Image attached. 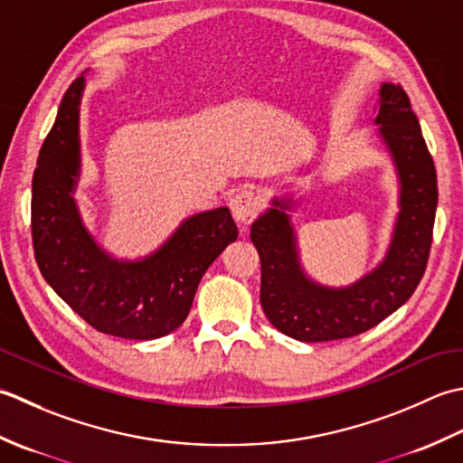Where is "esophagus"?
<instances>
[{
    "instance_id": "1",
    "label": "esophagus",
    "mask_w": 463,
    "mask_h": 463,
    "mask_svg": "<svg viewBox=\"0 0 463 463\" xmlns=\"http://www.w3.org/2000/svg\"><path fill=\"white\" fill-rule=\"evenodd\" d=\"M230 207L233 220L245 228V225H250L253 222V218H256L260 212V197L251 190H243L232 197Z\"/></svg>"
}]
</instances>
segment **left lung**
<instances>
[{
  "mask_svg": "<svg viewBox=\"0 0 463 463\" xmlns=\"http://www.w3.org/2000/svg\"><path fill=\"white\" fill-rule=\"evenodd\" d=\"M373 108L377 137L398 179V213L382 261L347 286L319 284L299 256L294 195H273L251 223L261 260L260 301L273 327L298 342H332L377 326L416 291L426 271L438 207V177L402 86L382 83Z\"/></svg>",
  "mask_w": 463,
  "mask_h": 463,
  "instance_id": "8db88e82",
  "label": "left lung"
}]
</instances>
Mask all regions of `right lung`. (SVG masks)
Segmentation results:
<instances>
[{
  "label": "right lung",
  "mask_w": 463,
  "mask_h": 463,
  "mask_svg": "<svg viewBox=\"0 0 463 463\" xmlns=\"http://www.w3.org/2000/svg\"><path fill=\"white\" fill-rule=\"evenodd\" d=\"M86 75L60 103L37 157L32 235L42 276L75 314L101 334L157 339L190 314L195 289L215 258L238 240L230 207L194 213L144 258H116L83 223L75 192L81 179L80 111Z\"/></svg>",
  "instance_id": "1"
}]
</instances>
